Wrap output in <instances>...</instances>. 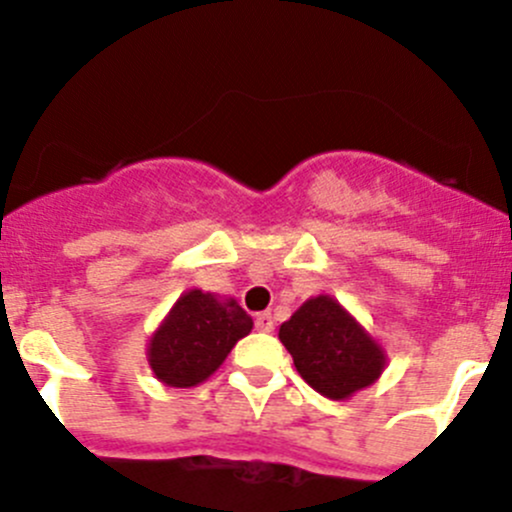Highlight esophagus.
<instances>
[{"instance_id":"obj_1","label":"esophagus","mask_w":512,"mask_h":512,"mask_svg":"<svg viewBox=\"0 0 512 512\" xmlns=\"http://www.w3.org/2000/svg\"><path fill=\"white\" fill-rule=\"evenodd\" d=\"M255 327L260 329V332H272V329H275V319H272L270 312H262L255 317Z\"/></svg>"}]
</instances>
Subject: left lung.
Masks as SVG:
<instances>
[{
	"label": "left lung",
	"instance_id": "8db88e82",
	"mask_svg": "<svg viewBox=\"0 0 512 512\" xmlns=\"http://www.w3.org/2000/svg\"><path fill=\"white\" fill-rule=\"evenodd\" d=\"M280 342L292 354L299 376L334 401L352 399L386 369V352L332 297L307 299L280 327Z\"/></svg>",
	"mask_w": 512,
	"mask_h": 512
}]
</instances>
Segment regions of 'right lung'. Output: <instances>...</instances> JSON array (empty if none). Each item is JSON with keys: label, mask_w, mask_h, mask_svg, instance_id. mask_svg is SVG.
Instances as JSON below:
<instances>
[{"label": "right lung", "mask_w": 512, "mask_h": 512, "mask_svg": "<svg viewBox=\"0 0 512 512\" xmlns=\"http://www.w3.org/2000/svg\"><path fill=\"white\" fill-rule=\"evenodd\" d=\"M250 332L252 317L235 297L188 289L148 339V366L160 384L193 389L208 381Z\"/></svg>", "instance_id": "right-lung-1"}]
</instances>
